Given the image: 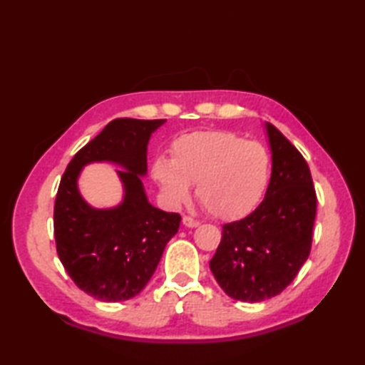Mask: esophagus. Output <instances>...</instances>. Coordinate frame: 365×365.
<instances>
[{
    "mask_svg": "<svg viewBox=\"0 0 365 365\" xmlns=\"http://www.w3.org/2000/svg\"><path fill=\"white\" fill-rule=\"evenodd\" d=\"M182 222H183V226L185 227H197L199 226V221L197 220H195V218H191V216H183V220H182Z\"/></svg>",
    "mask_w": 365,
    "mask_h": 365,
    "instance_id": "obj_1",
    "label": "esophagus"
}]
</instances>
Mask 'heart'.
Returning <instances> with one entry per match:
<instances>
[{"instance_id": "obj_1", "label": "heart", "mask_w": 365, "mask_h": 365, "mask_svg": "<svg viewBox=\"0 0 365 365\" xmlns=\"http://www.w3.org/2000/svg\"><path fill=\"white\" fill-rule=\"evenodd\" d=\"M173 160L155 161L153 175L169 204L190 197V185L208 213L235 220L259 204L269 178V153L259 141L224 130L195 131L177 138Z\"/></svg>"}]
</instances>
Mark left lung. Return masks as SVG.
I'll list each match as a JSON object with an SVG mask.
<instances>
[{
  "instance_id": "8db88e82",
  "label": "left lung",
  "mask_w": 365,
  "mask_h": 365,
  "mask_svg": "<svg viewBox=\"0 0 365 365\" xmlns=\"http://www.w3.org/2000/svg\"><path fill=\"white\" fill-rule=\"evenodd\" d=\"M271 178L265 199L246 218L222 226L210 269L230 298L259 302L281 293L304 265L312 246L317 196L306 160L265 123Z\"/></svg>"
}]
</instances>
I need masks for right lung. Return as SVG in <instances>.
I'll use <instances>...</instances> for the list:
<instances>
[{
	"instance_id": "1",
	"label": "right lung",
	"mask_w": 365,
	"mask_h": 365,
	"mask_svg": "<svg viewBox=\"0 0 365 365\" xmlns=\"http://www.w3.org/2000/svg\"><path fill=\"white\" fill-rule=\"evenodd\" d=\"M165 119H114L76 152L61 178L54 200V240L59 260L72 281L96 299L125 301L136 297L157 269L180 215L153 207L145 196L147 144ZM120 165L123 202L94 209L78 190L81 169L91 162Z\"/></svg>"
}]
</instances>
